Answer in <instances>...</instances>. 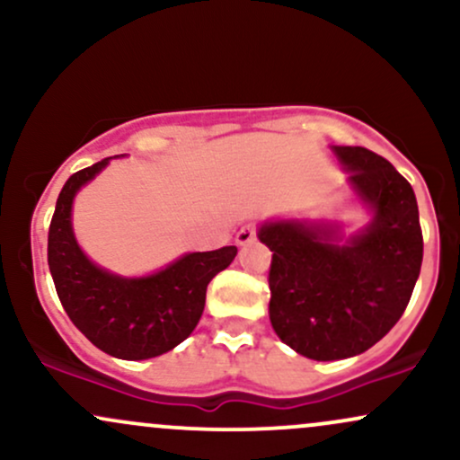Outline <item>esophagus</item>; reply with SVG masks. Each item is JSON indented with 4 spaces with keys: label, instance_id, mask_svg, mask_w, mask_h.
<instances>
[{
    "label": "esophagus",
    "instance_id": "1",
    "mask_svg": "<svg viewBox=\"0 0 460 460\" xmlns=\"http://www.w3.org/2000/svg\"><path fill=\"white\" fill-rule=\"evenodd\" d=\"M255 225H244L242 226L240 231H237V237H235V242L240 246H246V244H251L252 240H255Z\"/></svg>",
    "mask_w": 460,
    "mask_h": 460
}]
</instances>
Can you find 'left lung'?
I'll return each mask as SVG.
<instances>
[{"mask_svg": "<svg viewBox=\"0 0 460 460\" xmlns=\"http://www.w3.org/2000/svg\"><path fill=\"white\" fill-rule=\"evenodd\" d=\"M372 220L341 244L337 223L268 220L272 329L298 355L337 361L366 352L402 318L424 240L411 183L363 146H332Z\"/></svg>", "mask_w": 460, "mask_h": 460, "instance_id": "1", "label": "left lung"}]
</instances>
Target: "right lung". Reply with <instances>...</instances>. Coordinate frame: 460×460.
Segmentation results:
<instances>
[{
    "label": "right lung",
    "mask_w": 460,
    "mask_h": 460,
    "mask_svg": "<svg viewBox=\"0 0 460 460\" xmlns=\"http://www.w3.org/2000/svg\"><path fill=\"white\" fill-rule=\"evenodd\" d=\"M110 157L68 177L58 197L47 261L58 298L73 324L99 350L125 361L160 357L199 324L208 285L235 260L237 248L188 252L146 277H119L84 255L71 225L73 199L108 166Z\"/></svg>",
    "instance_id": "obj_1"
}]
</instances>
